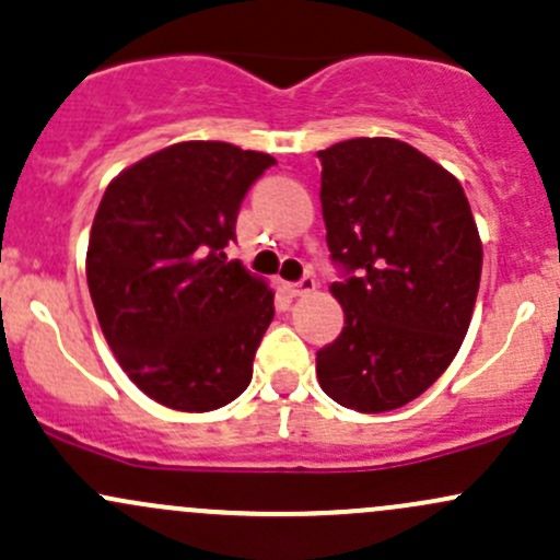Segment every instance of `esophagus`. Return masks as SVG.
<instances>
[{
    "instance_id": "34e87169",
    "label": "esophagus",
    "mask_w": 560,
    "mask_h": 560,
    "mask_svg": "<svg viewBox=\"0 0 560 560\" xmlns=\"http://www.w3.org/2000/svg\"><path fill=\"white\" fill-rule=\"evenodd\" d=\"M317 288V280L312 278V275H304L299 282H288L285 291L291 293V296H306V293H312Z\"/></svg>"
}]
</instances>
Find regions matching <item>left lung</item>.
Here are the masks:
<instances>
[{"mask_svg": "<svg viewBox=\"0 0 560 560\" xmlns=\"http://www.w3.org/2000/svg\"><path fill=\"white\" fill-rule=\"evenodd\" d=\"M330 293L345 328L317 352V382L339 406H406L448 369L470 328L483 248L454 176L395 138H350L317 152Z\"/></svg>", "mask_w": 560, "mask_h": 560, "instance_id": "1", "label": "left lung"}]
</instances>
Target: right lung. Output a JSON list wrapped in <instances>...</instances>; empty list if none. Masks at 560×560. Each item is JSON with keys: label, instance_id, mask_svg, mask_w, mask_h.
<instances>
[{"label": "right lung", "instance_id": "add662e5", "mask_svg": "<svg viewBox=\"0 0 560 560\" xmlns=\"http://www.w3.org/2000/svg\"><path fill=\"white\" fill-rule=\"evenodd\" d=\"M272 154L182 141L106 186L88 245V288L125 374L176 411L243 393L275 317V293L226 261L240 202Z\"/></svg>", "mask_w": 560, "mask_h": 560}]
</instances>
